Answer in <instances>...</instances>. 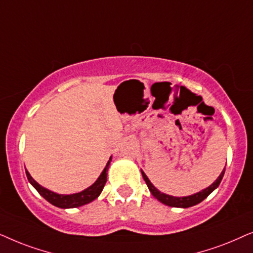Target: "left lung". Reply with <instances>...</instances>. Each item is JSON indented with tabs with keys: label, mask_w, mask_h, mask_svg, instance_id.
Wrapping results in <instances>:
<instances>
[{
	"label": "left lung",
	"mask_w": 253,
	"mask_h": 253,
	"mask_svg": "<svg viewBox=\"0 0 253 253\" xmlns=\"http://www.w3.org/2000/svg\"><path fill=\"white\" fill-rule=\"evenodd\" d=\"M142 172V177L144 181H146L148 188H149V191L151 192V194L154 195L155 198L158 201H161L162 204L167 205V206H171V207H181V208H187V207H192L194 206V205H198L199 203H201L204 199H206V198L210 195L211 192H213L215 188H216L218 185H220L222 178H223V174H224V170L222 171L220 176L216 180L214 181L213 184L211 185L210 187L205 188L199 193H195L193 195H190V197H183V198H177V197H172V195H168V194H164L162 193L157 190L156 187L154 186L153 184L150 183V180L148 179V177L146 176V173L143 172V171H141Z\"/></svg>",
	"instance_id": "left-lung-1"
}]
</instances>
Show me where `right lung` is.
Instances as JSON below:
<instances>
[{
    "label": "right lung",
    "mask_w": 253,
    "mask_h": 253,
    "mask_svg": "<svg viewBox=\"0 0 253 253\" xmlns=\"http://www.w3.org/2000/svg\"><path fill=\"white\" fill-rule=\"evenodd\" d=\"M110 161L107 162L105 169L103 170V172L100 173V176L98 179H97L95 183H93L91 186L87 187L86 190H84L80 193H75V194H58L54 193V192L47 190V188L40 186V185L37 183V181L33 179V178L30 176V173L26 171V177L30 183L32 184V186L36 188L37 191L39 192V194L42 195V198L48 201L49 204L54 205V206L60 207V208H76L80 206H83V205H86L89 203H91L95 199L98 198V195L100 194V192L103 191L104 186H105L106 180H107V172L106 171L109 170V166H110Z\"/></svg>",
    "instance_id": "obj_1"
}]
</instances>
